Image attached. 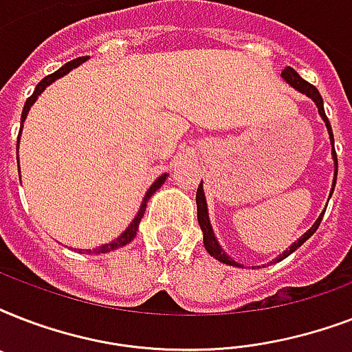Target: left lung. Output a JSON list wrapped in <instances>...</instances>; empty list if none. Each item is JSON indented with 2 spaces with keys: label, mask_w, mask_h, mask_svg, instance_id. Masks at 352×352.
I'll return each mask as SVG.
<instances>
[{
  "label": "left lung",
  "mask_w": 352,
  "mask_h": 352,
  "mask_svg": "<svg viewBox=\"0 0 352 352\" xmlns=\"http://www.w3.org/2000/svg\"><path fill=\"white\" fill-rule=\"evenodd\" d=\"M281 78L287 82V84L290 85V87H294L296 91H300V93H303L305 96H309L314 104H316L318 107V113H320V117L323 118V122H325V126H327V131H329V138H331V144H333V160H334V179H333V188H331V193H329V199H331V195H333L334 192V186H336V177H338V157H336V151H334V137H333V127H331V122H329L327 115H325V109H323V98L322 95H320V91L314 87L312 84H309V82H305V80L301 78L300 74L296 73L294 69L292 67H287L281 73ZM195 201H197V221H199V226H201V230H203V241H204V248H206V252H208L210 256H214L217 261L225 263V265H230V267H239L243 268V265L237 261H234L228 254H226L225 250H223V246L219 245V241H217V237H215L214 234V228H212V225H210V215H208V204H206V197H204V190H203V182L199 184L197 188V197H195ZM327 210V208H325ZM325 210H323L322 214H320V217L316 219V223L309 228V230L305 232V234L301 235L300 239L294 241L292 245L287 248V250L283 252V254H279L276 259H272V263H279L283 261L285 257H289L290 254L294 250H298L303 243H305L309 237H311L314 232L318 230V226H320V223H322L323 219V214H325ZM261 267H265V265H261Z\"/></svg>",
  "instance_id": "8db88e82"
}]
</instances>
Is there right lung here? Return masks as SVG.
Returning a JSON list of instances; mask_svg holds the SVG:
<instances>
[{"instance_id": "right-lung-1", "label": "right lung", "mask_w": 352, "mask_h": 352, "mask_svg": "<svg viewBox=\"0 0 352 352\" xmlns=\"http://www.w3.org/2000/svg\"><path fill=\"white\" fill-rule=\"evenodd\" d=\"M85 60H89V56H82V58H76V60H73V62H69L65 63L63 67H60L58 71H54L52 74H49V76H45V78L41 80L40 84L36 85V89L34 93L27 98V102H25V106H23V113H21V129H23V122L25 118H27V115H29L30 111V107H32V104H34L36 100H38V96L43 93V91L47 89V85H51L52 82H56L58 78H62V76H65V74L69 73V71H73L74 67H78L80 63H84ZM19 137H21V131H19L18 135V148H19ZM18 168H19V162H18ZM166 177H168V173H162V175L157 179V181L149 186V190L146 192V195H144L142 199V204H140V210L137 212V215H135V219L131 221V225L127 226L126 230L122 232L120 235H118L117 239L111 241V243H106V245H102V246H96L95 250H78L80 254H96V256H100V254H107V252H113V250H117V248H122V246H126L127 243H131L133 239H135V235H137V230H138V223H140V219L144 217V212H146V206H148V201L151 199V195H153L157 190H159L162 184H164L166 181Z\"/></svg>"}]
</instances>
